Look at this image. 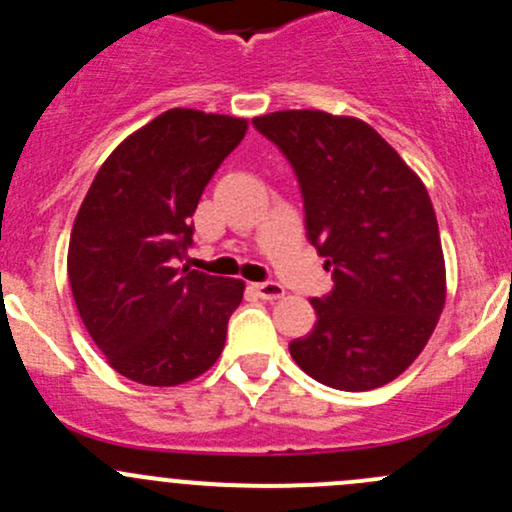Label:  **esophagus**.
<instances>
[{"instance_id":"obj_1","label":"esophagus","mask_w":512,"mask_h":512,"mask_svg":"<svg viewBox=\"0 0 512 512\" xmlns=\"http://www.w3.org/2000/svg\"><path fill=\"white\" fill-rule=\"evenodd\" d=\"M255 292H257V297L267 299V302L285 297V287L277 285V282H260V285H255Z\"/></svg>"}]
</instances>
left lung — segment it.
Returning <instances> with one entry per match:
<instances>
[{
	"label": "left lung",
	"mask_w": 512,
	"mask_h": 512,
	"mask_svg": "<svg viewBox=\"0 0 512 512\" xmlns=\"http://www.w3.org/2000/svg\"><path fill=\"white\" fill-rule=\"evenodd\" d=\"M289 160L307 237L334 287L314 297L317 324L289 344L319 384L369 391L423 352L446 304V262L421 178L369 126L324 111L252 118Z\"/></svg>",
	"instance_id": "obj_1"
}]
</instances>
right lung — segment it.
Here are the masks:
<instances>
[{
  "label": "right lung",
  "instance_id": "obj_1",
  "mask_svg": "<svg viewBox=\"0 0 512 512\" xmlns=\"http://www.w3.org/2000/svg\"><path fill=\"white\" fill-rule=\"evenodd\" d=\"M247 121L170 108L98 168L69 240V282L108 364L146 386L205 374L225 347L245 282L178 267L193 213Z\"/></svg>",
  "mask_w": 512,
  "mask_h": 512
}]
</instances>
